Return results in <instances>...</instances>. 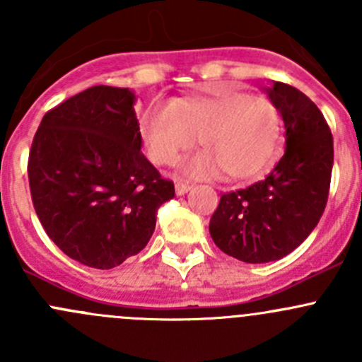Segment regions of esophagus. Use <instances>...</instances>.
<instances>
[{"mask_svg": "<svg viewBox=\"0 0 362 362\" xmlns=\"http://www.w3.org/2000/svg\"><path fill=\"white\" fill-rule=\"evenodd\" d=\"M191 189V184L189 182H184V180H177V184H175V192H177L178 196L185 194V192Z\"/></svg>", "mask_w": 362, "mask_h": 362, "instance_id": "34e87169", "label": "esophagus"}]
</instances>
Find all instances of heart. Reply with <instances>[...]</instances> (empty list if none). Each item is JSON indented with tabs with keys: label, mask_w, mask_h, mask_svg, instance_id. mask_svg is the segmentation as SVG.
<instances>
[{
	"label": "heart",
	"mask_w": 362,
	"mask_h": 362,
	"mask_svg": "<svg viewBox=\"0 0 362 362\" xmlns=\"http://www.w3.org/2000/svg\"><path fill=\"white\" fill-rule=\"evenodd\" d=\"M140 140L158 166H170L199 144L203 151L180 163L182 173L233 182L257 178L279 156L282 115L269 100L231 83H214L202 94L156 103L141 113Z\"/></svg>",
	"instance_id": "b5f03b06"
}]
</instances>
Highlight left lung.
Segmentation results:
<instances>
[{"mask_svg": "<svg viewBox=\"0 0 362 362\" xmlns=\"http://www.w3.org/2000/svg\"><path fill=\"white\" fill-rule=\"evenodd\" d=\"M266 94L286 126V154L261 182L221 196L210 235L224 254L250 264L276 261L315 229L329 196L333 134L322 112L289 83Z\"/></svg>", "mask_w": 362, "mask_h": 362, "instance_id": "1", "label": "left lung"}]
</instances>
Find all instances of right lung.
<instances>
[{
	"label": "right lung",
	"instance_id": "right-lung-1",
	"mask_svg": "<svg viewBox=\"0 0 362 362\" xmlns=\"http://www.w3.org/2000/svg\"><path fill=\"white\" fill-rule=\"evenodd\" d=\"M134 94L94 86L43 115L28 160L33 206L73 261L110 269L145 249L171 180L141 154Z\"/></svg>",
	"mask_w": 362,
	"mask_h": 362
}]
</instances>
